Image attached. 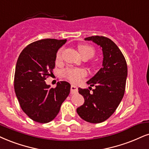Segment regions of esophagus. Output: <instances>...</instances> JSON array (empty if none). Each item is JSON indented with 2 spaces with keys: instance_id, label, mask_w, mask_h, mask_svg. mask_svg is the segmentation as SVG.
<instances>
[{
  "instance_id": "34e87169",
  "label": "esophagus",
  "mask_w": 149,
  "mask_h": 149,
  "mask_svg": "<svg viewBox=\"0 0 149 149\" xmlns=\"http://www.w3.org/2000/svg\"><path fill=\"white\" fill-rule=\"evenodd\" d=\"M77 91H78V88L76 86H74V85L71 86V91H70L71 94H74V93H77Z\"/></svg>"
}]
</instances>
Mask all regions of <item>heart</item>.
Returning <instances> with one entry per match:
<instances>
[{
	"label": "heart",
	"instance_id": "1",
	"mask_svg": "<svg viewBox=\"0 0 149 149\" xmlns=\"http://www.w3.org/2000/svg\"><path fill=\"white\" fill-rule=\"evenodd\" d=\"M78 50L80 54L83 58H90L93 57L95 54L94 47L87 44H79ZM62 52L63 49L61 48L58 50L56 54V61H60L62 58ZM62 74L68 79L72 81H79L81 78L85 77L87 74V72L84 69L82 68H66L62 70Z\"/></svg>",
	"mask_w": 149,
	"mask_h": 149
}]
</instances>
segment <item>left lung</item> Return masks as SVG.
<instances>
[{
  "label": "left lung",
  "instance_id": "8db88e82",
  "mask_svg": "<svg viewBox=\"0 0 149 149\" xmlns=\"http://www.w3.org/2000/svg\"><path fill=\"white\" fill-rule=\"evenodd\" d=\"M85 40L100 45L104 58L102 68L86 82L90 90L79 88V93L85 102L77 108V112L84 120L97 124L109 118L120 104L125 92L127 64L122 52L110 38L93 36ZM94 85L95 88L91 92Z\"/></svg>",
  "mask_w": 149,
  "mask_h": 149
}]
</instances>
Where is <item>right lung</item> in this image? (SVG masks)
I'll list each match as a JSON object with an SVG mask.
<instances>
[{"label":"right lung","instance_id":"add662e5","mask_svg":"<svg viewBox=\"0 0 149 149\" xmlns=\"http://www.w3.org/2000/svg\"><path fill=\"white\" fill-rule=\"evenodd\" d=\"M67 41L45 38L23 49L16 62L14 91L23 111L39 123L53 120L70 91V84L58 81L50 88L45 80L53 74L58 49Z\"/></svg>","mask_w":149,"mask_h":149}]
</instances>
